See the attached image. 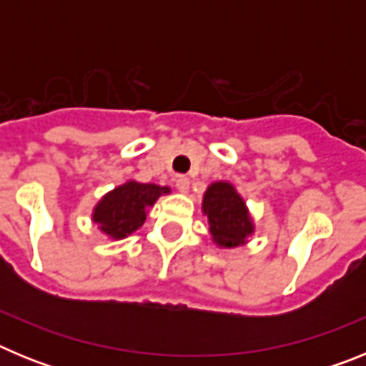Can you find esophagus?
<instances>
[{
    "label": "esophagus",
    "mask_w": 366,
    "mask_h": 366,
    "mask_svg": "<svg viewBox=\"0 0 366 366\" xmlns=\"http://www.w3.org/2000/svg\"><path fill=\"white\" fill-rule=\"evenodd\" d=\"M189 185H190L189 177H185V176H177V179H176V189L179 190L181 194L189 192Z\"/></svg>",
    "instance_id": "1"
}]
</instances>
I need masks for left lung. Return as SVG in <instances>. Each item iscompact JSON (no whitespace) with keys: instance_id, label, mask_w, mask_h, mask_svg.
<instances>
[{"instance_id":"1","label":"left lung","mask_w":366,"mask_h":366,"mask_svg":"<svg viewBox=\"0 0 366 366\" xmlns=\"http://www.w3.org/2000/svg\"><path fill=\"white\" fill-rule=\"evenodd\" d=\"M202 212L207 216L209 232L216 247H240L254 234V219L245 199L229 181H214L207 187Z\"/></svg>"}]
</instances>
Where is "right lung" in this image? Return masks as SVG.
I'll list each match as a JSON object with an SVG mask.
<instances>
[{"mask_svg": "<svg viewBox=\"0 0 366 366\" xmlns=\"http://www.w3.org/2000/svg\"><path fill=\"white\" fill-rule=\"evenodd\" d=\"M167 194H170V187L128 179L99 199L93 207L92 219L109 240H122L143 227L150 207Z\"/></svg>", "mask_w": 366, "mask_h": 366, "instance_id": "right-lung-1", "label": "right lung"}]
</instances>
